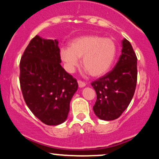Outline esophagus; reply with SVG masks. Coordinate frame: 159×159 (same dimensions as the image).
<instances>
[{
    "instance_id": "34e87169",
    "label": "esophagus",
    "mask_w": 159,
    "mask_h": 159,
    "mask_svg": "<svg viewBox=\"0 0 159 159\" xmlns=\"http://www.w3.org/2000/svg\"><path fill=\"white\" fill-rule=\"evenodd\" d=\"M77 83H78V85H79L80 88H83L84 86H85V85H86L85 83H84V82L82 81V80H78Z\"/></svg>"
}]
</instances>
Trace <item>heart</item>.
<instances>
[{"label":"heart","instance_id":"b5f03b06","mask_svg":"<svg viewBox=\"0 0 159 159\" xmlns=\"http://www.w3.org/2000/svg\"><path fill=\"white\" fill-rule=\"evenodd\" d=\"M117 53L115 41L100 35H85L60 49V57L69 72H74L82 58L84 68L92 76H100L111 68Z\"/></svg>","mask_w":159,"mask_h":159}]
</instances>
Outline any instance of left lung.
<instances>
[{
  "label": "left lung",
  "mask_w": 159,
  "mask_h": 159,
  "mask_svg": "<svg viewBox=\"0 0 159 159\" xmlns=\"http://www.w3.org/2000/svg\"><path fill=\"white\" fill-rule=\"evenodd\" d=\"M137 76V57L130 42L124 39L115 68L91 83L97 94L93 106L95 115L104 120L118 118L133 98Z\"/></svg>",
  "instance_id": "8db88e82"
}]
</instances>
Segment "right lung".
I'll return each instance as SVG.
<instances>
[{"instance_id":"obj_1","label":"right lung","mask_w":159,"mask_h":159,"mask_svg":"<svg viewBox=\"0 0 159 159\" xmlns=\"http://www.w3.org/2000/svg\"><path fill=\"white\" fill-rule=\"evenodd\" d=\"M58 41L35 35L20 61L19 81L26 104L44 124L56 126L68 117L76 80L61 67Z\"/></svg>"}]
</instances>
